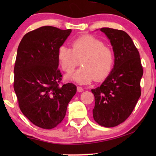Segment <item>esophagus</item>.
I'll return each mask as SVG.
<instances>
[{
    "label": "esophagus",
    "instance_id": "esophagus-1",
    "mask_svg": "<svg viewBox=\"0 0 156 156\" xmlns=\"http://www.w3.org/2000/svg\"><path fill=\"white\" fill-rule=\"evenodd\" d=\"M76 90H77L78 92H82V91H84V89H83L82 87H76Z\"/></svg>",
    "mask_w": 156,
    "mask_h": 156
}]
</instances>
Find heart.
I'll use <instances>...</instances> for the list:
<instances>
[{"label": "heart", "instance_id": "b5f03b06", "mask_svg": "<svg viewBox=\"0 0 156 156\" xmlns=\"http://www.w3.org/2000/svg\"><path fill=\"white\" fill-rule=\"evenodd\" d=\"M57 57L62 69L68 74L72 73L81 61L82 67L75 73L66 76L80 84L105 79L112 71L114 62L112 48L104 44L101 40L89 35L74 40L71 48L59 47Z\"/></svg>", "mask_w": 156, "mask_h": 156}]
</instances>
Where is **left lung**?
Masks as SVG:
<instances>
[{"instance_id": "left-lung-1", "label": "left lung", "mask_w": 156, "mask_h": 156, "mask_svg": "<svg viewBox=\"0 0 156 156\" xmlns=\"http://www.w3.org/2000/svg\"><path fill=\"white\" fill-rule=\"evenodd\" d=\"M100 30L110 40L114 65L100 87L91 89L94 96V121L104 127H114L126 120L140 97L144 70L139 52L126 32L103 27Z\"/></svg>"}]
</instances>
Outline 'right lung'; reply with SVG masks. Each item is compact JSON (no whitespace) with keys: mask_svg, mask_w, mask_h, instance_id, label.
<instances>
[{"mask_svg":"<svg viewBox=\"0 0 156 156\" xmlns=\"http://www.w3.org/2000/svg\"><path fill=\"white\" fill-rule=\"evenodd\" d=\"M71 32L43 26L25 34L19 44L14 90L23 115L42 129H53L62 121L76 92L72 83L59 85L62 75L57 57Z\"/></svg>","mask_w":156,"mask_h":156,"instance_id":"add662e5","label":"right lung"}]
</instances>
